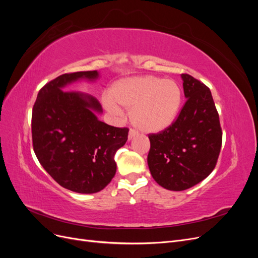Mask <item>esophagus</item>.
Here are the masks:
<instances>
[{
  "label": "esophagus",
  "instance_id": "1",
  "mask_svg": "<svg viewBox=\"0 0 258 258\" xmlns=\"http://www.w3.org/2000/svg\"><path fill=\"white\" fill-rule=\"evenodd\" d=\"M137 135H138V132H137L136 130L130 129V130H129V135H128V140H129V141H130L131 139H134Z\"/></svg>",
  "mask_w": 258,
  "mask_h": 258
}]
</instances>
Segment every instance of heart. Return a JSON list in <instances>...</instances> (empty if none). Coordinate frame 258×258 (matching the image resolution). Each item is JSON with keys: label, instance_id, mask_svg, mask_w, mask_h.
<instances>
[{"label": "heart", "instance_id": "1", "mask_svg": "<svg viewBox=\"0 0 258 258\" xmlns=\"http://www.w3.org/2000/svg\"><path fill=\"white\" fill-rule=\"evenodd\" d=\"M106 107L119 113L118 104L130 111L134 126L145 134H158L175 120L182 104V89L173 80L156 76L132 77L115 82Z\"/></svg>", "mask_w": 258, "mask_h": 258}]
</instances>
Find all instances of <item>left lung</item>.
I'll list each match as a JSON object with an SVG mask.
<instances>
[{"mask_svg":"<svg viewBox=\"0 0 258 258\" xmlns=\"http://www.w3.org/2000/svg\"><path fill=\"white\" fill-rule=\"evenodd\" d=\"M187 99L176 120L150 135L147 163L153 178L169 190L181 191L200 183L215 168L222 129L212 93L188 74L181 75Z\"/></svg>","mask_w":258,"mask_h":258,"instance_id":"left-lung-1","label":"left lung"}]
</instances>
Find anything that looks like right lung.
Wrapping results in <instances>:
<instances>
[{"label":"right lung","mask_w":258,"mask_h":258,"mask_svg":"<svg viewBox=\"0 0 258 258\" xmlns=\"http://www.w3.org/2000/svg\"><path fill=\"white\" fill-rule=\"evenodd\" d=\"M98 71L62 74L40 90L32 111L33 150L42 167L64 188L102 190L116 173L114 155L128 140L127 128L99 120L102 106L88 93L64 91L68 85L96 82Z\"/></svg>","instance_id":"obj_1"}]
</instances>
